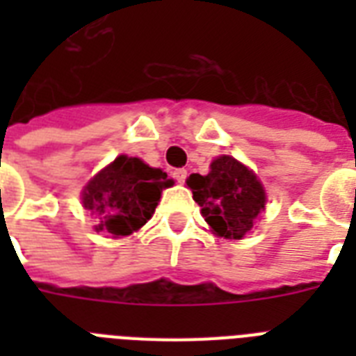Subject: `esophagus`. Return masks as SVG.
I'll use <instances>...</instances> for the list:
<instances>
[{"label":"esophagus","mask_w":356,"mask_h":356,"mask_svg":"<svg viewBox=\"0 0 356 356\" xmlns=\"http://www.w3.org/2000/svg\"><path fill=\"white\" fill-rule=\"evenodd\" d=\"M173 179H175L177 183L183 184L184 181H186V170H183V168H179V170H175V172H173Z\"/></svg>","instance_id":"esophagus-1"}]
</instances>
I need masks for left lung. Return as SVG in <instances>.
I'll return each mask as SVG.
<instances>
[{"mask_svg": "<svg viewBox=\"0 0 356 356\" xmlns=\"http://www.w3.org/2000/svg\"><path fill=\"white\" fill-rule=\"evenodd\" d=\"M186 184L201 207L212 233L229 240H242L264 211L266 192L248 166L229 155L212 161L207 175L192 173Z\"/></svg>", "mask_w": 356, "mask_h": 356, "instance_id": "1", "label": "left lung"}]
</instances>
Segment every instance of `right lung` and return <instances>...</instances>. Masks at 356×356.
<instances>
[{"mask_svg": "<svg viewBox=\"0 0 356 356\" xmlns=\"http://www.w3.org/2000/svg\"><path fill=\"white\" fill-rule=\"evenodd\" d=\"M166 172L136 156L120 155L90 179L83 190V207L97 218V233L122 238L147 223L162 190L172 186Z\"/></svg>", "mask_w": 356, "mask_h": 356, "instance_id": "1", "label": "right lung"}]
</instances>
